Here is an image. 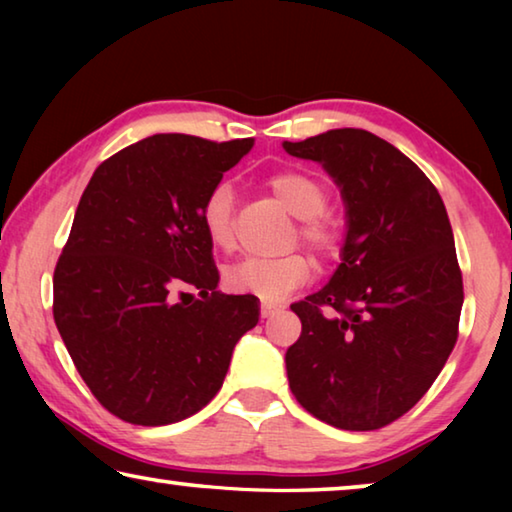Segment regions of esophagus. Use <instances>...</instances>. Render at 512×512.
<instances>
[{"label": "esophagus", "instance_id": "obj_1", "mask_svg": "<svg viewBox=\"0 0 512 512\" xmlns=\"http://www.w3.org/2000/svg\"><path fill=\"white\" fill-rule=\"evenodd\" d=\"M280 309H282L280 305H273V302L262 300V318H271V316H275Z\"/></svg>", "mask_w": 512, "mask_h": 512}]
</instances>
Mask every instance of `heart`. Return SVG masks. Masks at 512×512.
<instances>
[{"label": "heart", "mask_w": 512, "mask_h": 512, "mask_svg": "<svg viewBox=\"0 0 512 512\" xmlns=\"http://www.w3.org/2000/svg\"><path fill=\"white\" fill-rule=\"evenodd\" d=\"M268 189L291 212L298 223V237L318 255H332L339 246V225L323 212L327 207V187L307 171H280L268 178ZM235 192L228 183L210 189L201 207V223L207 241L216 250L235 246V223H232ZM311 264L305 255L291 253L284 257H246L228 266L225 287L235 293H253L266 302L287 298L293 289L305 284Z\"/></svg>", "instance_id": "1"}]
</instances>
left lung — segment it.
<instances>
[{
	"instance_id": "8db88e82",
	"label": "left lung",
	"mask_w": 512,
	"mask_h": 512,
	"mask_svg": "<svg viewBox=\"0 0 512 512\" xmlns=\"http://www.w3.org/2000/svg\"><path fill=\"white\" fill-rule=\"evenodd\" d=\"M341 189V264L291 305L302 332L287 350L291 393L332 427L372 431L429 391L454 350L463 277L443 198L418 164L361 128L282 142Z\"/></svg>"
}]
</instances>
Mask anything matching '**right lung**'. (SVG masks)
Here are the masks:
<instances>
[{
    "instance_id": "1",
    "label": "right lung",
    "mask_w": 512,
    "mask_h": 512,
    "mask_svg": "<svg viewBox=\"0 0 512 512\" xmlns=\"http://www.w3.org/2000/svg\"><path fill=\"white\" fill-rule=\"evenodd\" d=\"M255 140L160 133L101 162L54 271V320L92 395L162 427L219 393L255 296L219 289L201 207ZM187 288H196L194 297Z\"/></svg>"
}]
</instances>
